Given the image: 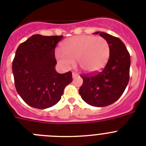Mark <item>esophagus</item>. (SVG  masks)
<instances>
[{
    "mask_svg": "<svg viewBox=\"0 0 146 146\" xmlns=\"http://www.w3.org/2000/svg\"><path fill=\"white\" fill-rule=\"evenodd\" d=\"M77 75H78V74H77V72H72V77H77Z\"/></svg>",
    "mask_w": 146,
    "mask_h": 146,
    "instance_id": "1",
    "label": "esophagus"
}]
</instances>
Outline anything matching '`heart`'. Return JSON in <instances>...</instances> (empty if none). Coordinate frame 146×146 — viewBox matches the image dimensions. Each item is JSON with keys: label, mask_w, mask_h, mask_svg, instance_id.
<instances>
[{"label": "heart", "mask_w": 146, "mask_h": 146, "mask_svg": "<svg viewBox=\"0 0 146 146\" xmlns=\"http://www.w3.org/2000/svg\"><path fill=\"white\" fill-rule=\"evenodd\" d=\"M63 53L55 52V57L66 69H69L77 60L85 72H94L102 69L110 57V49L103 37L82 35L67 39L61 46Z\"/></svg>", "instance_id": "obj_1"}]
</instances>
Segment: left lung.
I'll use <instances>...</instances> for the list:
<instances>
[{"instance_id": "8db88e82", "label": "left lung", "mask_w": 146, "mask_h": 146, "mask_svg": "<svg viewBox=\"0 0 146 146\" xmlns=\"http://www.w3.org/2000/svg\"><path fill=\"white\" fill-rule=\"evenodd\" d=\"M108 41L110 58L104 69L91 74H81L83 82L79 94L87 104L106 107L116 102L129 80L130 55L120 38L104 32H96Z\"/></svg>"}]
</instances>
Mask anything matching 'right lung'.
<instances>
[{"instance_id":"add662e5","label":"right lung","mask_w":146,"mask_h":146,"mask_svg":"<svg viewBox=\"0 0 146 146\" xmlns=\"http://www.w3.org/2000/svg\"><path fill=\"white\" fill-rule=\"evenodd\" d=\"M63 36L33 35L19 45L12 62L16 90L26 104L46 109L57 104L72 81V72L55 69V49Z\"/></svg>"}]
</instances>
